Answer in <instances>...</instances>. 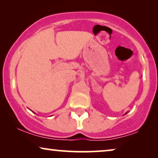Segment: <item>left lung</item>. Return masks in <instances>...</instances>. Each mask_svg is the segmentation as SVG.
<instances>
[{"instance_id": "obj_1", "label": "left lung", "mask_w": 158, "mask_h": 158, "mask_svg": "<svg viewBox=\"0 0 158 158\" xmlns=\"http://www.w3.org/2000/svg\"><path fill=\"white\" fill-rule=\"evenodd\" d=\"M126 114H127V113H126Z\"/></svg>"}]
</instances>
